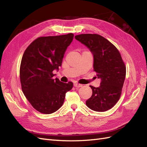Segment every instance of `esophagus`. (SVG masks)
<instances>
[{
  "instance_id": "1",
  "label": "esophagus",
  "mask_w": 147,
  "mask_h": 147,
  "mask_svg": "<svg viewBox=\"0 0 147 147\" xmlns=\"http://www.w3.org/2000/svg\"><path fill=\"white\" fill-rule=\"evenodd\" d=\"M74 86L76 88H80V87H82V85L78 83V82H75V83H74Z\"/></svg>"
}]
</instances>
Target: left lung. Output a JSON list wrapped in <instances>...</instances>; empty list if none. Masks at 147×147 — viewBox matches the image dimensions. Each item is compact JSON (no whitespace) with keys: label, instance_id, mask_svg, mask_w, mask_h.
Here are the masks:
<instances>
[{"label":"left lung","instance_id":"obj_1","mask_svg":"<svg viewBox=\"0 0 147 147\" xmlns=\"http://www.w3.org/2000/svg\"><path fill=\"white\" fill-rule=\"evenodd\" d=\"M75 38L84 45L93 55L94 71L101 80L99 87L90 86L92 94L86 104L91 110L104 112L117 102L125 81L126 67L119 50L98 34H81Z\"/></svg>","mask_w":147,"mask_h":147}]
</instances>
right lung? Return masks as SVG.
Returning <instances> with one entry per match:
<instances>
[{"label": "right lung", "instance_id": "1", "mask_svg": "<svg viewBox=\"0 0 147 147\" xmlns=\"http://www.w3.org/2000/svg\"><path fill=\"white\" fill-rule=\"evenodd\" d=\"M74 35L39 37L26 49L20 64L22 89L33 107L40 113L52 114L64 102L66 93L72 89V82L54 80L53 71H58L64 55Z\"/></svg>", "mask_w": 147, "mask_h": 147}]
</instances>
